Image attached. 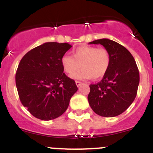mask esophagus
<instances>
[{
  "instance_id": "esophagus-1",
  "label": "esophagus",
  "mask_w": 153,
  "mask_h": 153,
  "mask_svg": "<svg viewBox=\"0 0 153 153\" xmlns=\"http://www.w3.org/2000/svg\"><path fill=\"white\" fill-rule=\"evenodd\" d=\"M81 84H82V82H80V81H77V80L76 81V85L77 86H79Z\"/></svg>"
}]
</instances>
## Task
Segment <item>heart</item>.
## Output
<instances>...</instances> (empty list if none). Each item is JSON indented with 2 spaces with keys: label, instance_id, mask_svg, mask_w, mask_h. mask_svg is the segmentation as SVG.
I'll return each mask as SVG.
<instances>
[{
  "label": "heart",
  "instance_id": "b5f03b06",
  "mask_svg": "<svg viewBox=\"0 0 153 153\" xmlns=\"http://www.w3.org/2000/svg\"><path fill=\"white\" fill-rule=\"evenodd\" d=\"M61 63L65 72L69 74H73L81 65L82 69L71 76L73 79H100L109 70L110 55L105 48L83 46L74 50V56L63 55Z\"/></svg>",
  "mask_w": 153,
  "mask_h": 153
}]
</instances>
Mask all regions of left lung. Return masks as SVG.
Returning a JSON list of instances; mask_svg holds the SVG:
<instances>
[{"mask_svg": "<svg viewBox=\"0 0 153 153\" xmlns=\"http://www.w3.org/2000/svg\"><path fill=\"white\" fill-rule=\"evenodd\" d=\"M101 44L110 55V65L102 80L90 85L88 101L99 116L114 117L125 112L134 101L140 83V73L128 50L113 40L100 39L90 42Z\"/></svg>", "mask_w": 153, "mask_h": 153, "instance_id": "1", "label": "left lung"}]
</instances>
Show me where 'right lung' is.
Masks as SVG:
<instances>
[{
  "instance_id": "right-lung-1",
  "label": "right lung",
  "mask_w": 153,
  "mask_h": 153,
  "mask_svg": "<svg viewBox=\"0 0 153 153\" xmlns=\"http://www.w3.org/2000/svg\"><path fill=\"white\" fill-rule=\"evenodd\" d=\"M71 47L67 43H44L27 53L19 63L15 76L19 97L36 118L51 120L61 116L77 91L61 63Z\"/></svg>"
}]
</instances>
